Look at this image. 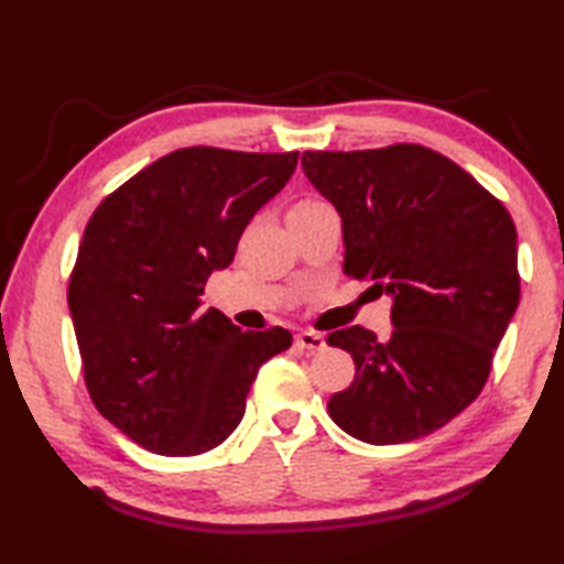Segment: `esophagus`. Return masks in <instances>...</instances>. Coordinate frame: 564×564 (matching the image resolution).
<instances>
[{"label":"esophagus","instance_id":"1","mask_svg":"<svg viewBox=\"0 0 564 564\" xmlns=\"http://www.w3.org/2000/svg\"><path fill=\"white\" fill-rule=\"evenodd\" d=\"M295 346L305 352H321L323 348H326V340H323V336H318V333L303 330L295 336Z\"/></svg>","mask_w":564,"mask_h":564}]
</instances>
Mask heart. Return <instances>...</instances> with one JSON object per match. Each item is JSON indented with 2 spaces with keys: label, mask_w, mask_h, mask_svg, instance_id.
I'll return each instance as SVG.
<instances>
[{
  "label": "heart",
  "mask_w": 564,
  "mask_h": 564,
  "mask_svg": "<svg viewBox=\"0 0 564 564\" xmlns=\"http://www.w3.org/2000/svg\"><path fill=\"white\" fill-rule=\"evenodd\" d=\"M308 204H318V202H311V198H305V202H301V204H295V206H308Z\"/></svg>",
  "instance_id": "heart-1"
}]
</instances>
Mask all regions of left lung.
Masks as SVG:
<instances>
[{
  "instance_id": "8db88e82",
  "label": "left lung",
  "mask_w": 564,
  "mask_h": 564,
  "mask_svg": "<svg viewBox=\"0 0 564 564\" xmlns=\"http://www.w3.org/2000/svg\"><path fill=\"white\" fill-rule=\"evenodd\" d=\"M303 174L343 221L350 279L393 295V330L330 333L356 378L328 400L370 445L431 435L480 395L520 301L518 231L488 188L437 151H303Z\"/></svg>"
}]
</instances>
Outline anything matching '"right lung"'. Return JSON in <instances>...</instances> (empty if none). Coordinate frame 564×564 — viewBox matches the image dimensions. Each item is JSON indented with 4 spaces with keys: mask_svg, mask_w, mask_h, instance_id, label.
I'll list each match as a JSON object with an SVG mask.
<instances>
[{
    "mask_svg": "<svg viewBox=\"0 0 564 564\" xmlns=\"http://www.w3.org/2000/svg\"><path fill=\"white\" fill-rule=\"evenodd\" d=\"M295 164L299 151L176 149L111 191L84 228L66 291L84 383L147 451L186 457L224 443L259 368L291 346L285 328L241 330L202 295Z\"/></svg>",
    "mask_w": 564,
    "mask_h": 564,
    "instance_id": "1",
    "label": "right lung"
}]
</instances>
